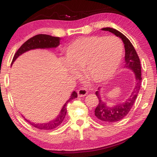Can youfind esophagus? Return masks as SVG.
<instances>
[{
	"label": "esophagus",
	"instance_id": "34e87169",
	"mask_svg": "<svg viewBox=\"0 0 157 157\" xmlns=\"http://www.w3.org/2000/svg\"><path fill=\"white\" fill-rule=\"evenodd\" d=\"M86 94H87V91H86V89L84 88L79 89L78 91V95L79 97H83L84 96H86Z\"/></svg>",
	"mask_w": 157,
	"mask_h": 157
}]
</instances>
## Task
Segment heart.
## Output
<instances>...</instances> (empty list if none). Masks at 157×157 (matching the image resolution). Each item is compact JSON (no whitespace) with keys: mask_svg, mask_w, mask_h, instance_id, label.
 Instances as JSON below:
<instances>
[{"mask_svg":"<svg viewBox=\"0 0 157 157\" xmlns=\"http://www.w3.org/2000/svg\"><path fill=\"white\" fill-rule=\"evenodd\" d=\"M123 52V44L116 37H82L67 47L65 61L73 75L83 71L86 79L98 83L113 78L120 66Z\"/></svg>","mask_w":157,"mask_h":157,"instance_id":"heart-1","label":"heart"}]
</instances>
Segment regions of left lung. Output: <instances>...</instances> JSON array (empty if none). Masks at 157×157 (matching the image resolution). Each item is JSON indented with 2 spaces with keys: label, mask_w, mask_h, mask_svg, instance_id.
Returning <instances> with one entry per match:
<instances>
[{
  "label": "left lung",
  "mask_w": 157,
  "mask_h": 157,
  "mask_svg": "<svg viewBox=\"0 0 157 157\" xmlns=\"http://www.w3.org/2000/svg\"><path fill=\"white\" fill-rule=\"evenodd\" d=\"M102 31H107L111 32L112 33L115 35L116 36L119 37L122 40L125 48V65L124 68H128L132 71L136 78L135 86L131 92L130 96L125 101L117 105H110L107 104L106 102L102 100L101 91L99 87L98 91H96V95L98 98V106L95 109V116L97 119L103 122L113 123L120 121L127 115L129 111L132 108L136 99L137 98L138 92L140 91L141 84V66L140 61L138 54L135 48L131 44L130 40L126 37L119 32L117 30L107 27V28L101 29Z\"/></svg>",
  "instance_id": "1"
}]
</instances>
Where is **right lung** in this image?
Here are the masks:
<instances>
[{
  "instance_id": "1",
  "label": "right lung",
  "mask_w": 157,
  "mask_h": 157,
  "mask_svg": "<svg viewBox=\"0 0 157 157\" xmlns=\"http://www.w3.org/2000/svg\"><path fill=\"white\" fill-rule=\"evenodd\" d=\"M60 40L61 38L59 37H54L49 36V35L46 34H39L36 35V36H33V38H31L29 39L28 40L25 42V43L22 44V45L19 47V49L17 51V52L14 54L12 59L11 66L14 61L16 60L17 58H18L19 56L21 55L24 52H28L31 49H48V48H55V47H58L60 44ZM78 97V94L77 92L73 91L72 93L71 97L66 103L64 104L63 108H62L60 113L58 114L55 119H52V120L49 121L47 123H43V124H37L30 121L29 120H27L26 119H24L26 121L33 126L38 129H41V130H52V129H54L56 127H58L63 122L64 118H65L67 109L66 106L70 101H71L73 99L76 98Z\"/></svg>"
}]
</instances>
